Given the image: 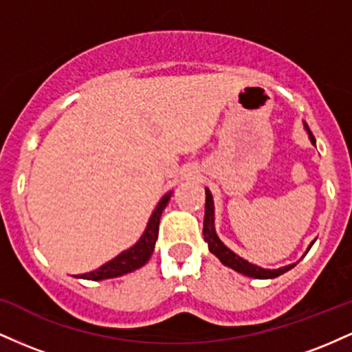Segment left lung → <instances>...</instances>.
Wrapping results in <instances>:
<instances>
[{"instance_id":"obj_1","label":"left lung","mask_w":352,"mask_h":352,"mask_svg":"<svg viewBox=\"0 0 352 352\" xmlns=\"http://www.w3.org/2000/svg\"><path fill=\"white\" fill-rule=\"evenodd\" d=\"M305 129L308 131L311 144L316 145V139H314V135L311 134L308 124H305ZM205 195H207V199H205L204 240L208 243L210 252L215 254L218 260H220L225 266L235 270V272H238V273L245 274V276L258 278V280H268V278H276V276H280V274L288 272V270H292L293 266H296V263H293V265H288V266H283V268H278V270H265V268H260V266H256L253 263H248V261L243 260V258L238 256L236 253H233L232 250L228 248V246L223 245V241L218 238L217 232H215V210H213V199H212V193H210L208 188H205ZM313 243H314V241H313ZM313 243L309 245V248L313 246Z\"/></svg>"}]
</instances>
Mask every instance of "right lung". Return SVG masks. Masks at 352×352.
Here are the masks:
<instances>
[{
  "mask_svg": "<svg viewBox=\"0 0 352 352\" xmlns=\"http://www.w3.org/2000/svg\"><path fill=\"white\" fill-rule=\"evenodd\" d=\"M170 197H172V192H168L167 195L162 197V200L159 201V205H157L155 210H153L144 235L140 236V240L137 241L134 246H131L129 250H125V252L117 254L114 260L107 261L106 265H102L100 268L94 270V272L78 274V278H84V280H92V281L107 280V278H117V276H122V274L134 272V270L140 268V266L147 263L153 253V246H155L157 236H159L160 217H162L164 208L167 207Z\"/></svg>",
  "mask_w": 352,
  "mask_h": 352,
  "instance_id": "obj_1",
  "label": "right lung"
}]
</instances>
